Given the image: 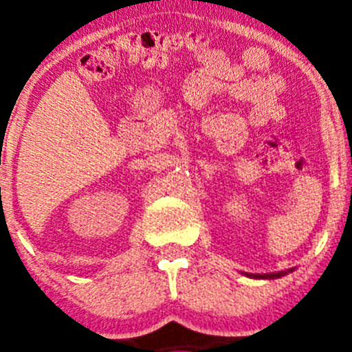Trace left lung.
<instances>
[{"instance_id": "8db88e82", "label": "left lung", "mask_w": 352, "mask_h": 352, "mask_svg": "<svg viewBox=\"0 0 352 352\" xmlns=\"http://www.w3.org/2000/svg\"><path fill=\"white\" fill-rule=\"evenodd\" d=\"M289 272H292V270H289ZM287 275V272H278V273H264V275H248L252 276V278H280V276Z\"/></svg>"}]
</instances>
